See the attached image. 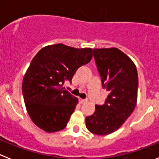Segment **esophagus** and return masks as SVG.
I'll return each instance as SVG.
<instances>
[{
	"instance_id": "obj_1",
	"label": "esophagus",
	"mask_w": 159,
	"mask_h": 159,
	"mask_svg": "<svg viewBox=\"0 0 159 159\" xmlns=\"http://www.w3.org/2000/svg\"><path fill=\"white\" fill-rule=\"evenodd\" d=\"M88 101V99H80V102L81 104H83V103H85V102H87Z\"/></svg>"
}]
</instances>
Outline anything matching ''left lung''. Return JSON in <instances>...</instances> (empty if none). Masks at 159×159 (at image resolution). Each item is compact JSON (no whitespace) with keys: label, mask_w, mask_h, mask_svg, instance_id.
<instances>
[{"label":"left lung","mask_w":159,"mask_h":159,"mask_svg":"<svg viewBox=\"0 0 159 159\" xmlns=\"http://www.w3.org/2000/svg\"><path fill=\"white\" fill-rule=\"evenodd\" d=\"M93 55L109 95L104 104L95 105L93 115L86 118V127L93 134L106 135L117 130L134 111L139 78L135 64L119 49L95 48Z\"/></svg>","instance_id":"left-lung-1"}]
</instances>
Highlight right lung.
Masks as SVG:
<instances>
[{
	"label": "right lung",
	"instance_id": "add662e5",
	"mask_svg": "<svg viewBox=\"0 0 159 159\" xmlns=\"http://www.w3.org/2000/svg\"><path fill=\"white\" fill-rule=\"evenodd\" d=\"M92 58V49L57 43L43 48L32 59L24 76L22 93L32 122L48 133L65 128L78 99L62 85Z\"/></svg>",
	"mask_w": 159,
	"mask_h": 159
}]
</instances>
